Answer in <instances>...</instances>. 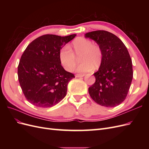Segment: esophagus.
Instances as JSON below:
<instances>
[{
	"mask_svg": "<svg viewBox=\"0 0 149 149\" xmlns=\"http://www.w3.org/2000/svg\"><path fill=\"white\" fill-rule=\"evenodd\" d=\"M84 76V74H76V78H80V77H83V76Z\"/></svg>",
	"mask_w": 149,
	"mask_h": 149,
	"instance_id": "1",
	"label": "esophagus"
}]
</instances>
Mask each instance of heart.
<instances>
[{"label":"heart","mask_w":149,"mask_h":149,"mask_svg":"<svg viewBox=\"0 0 149 149\" xmlns=\"http://www.w3.org/2000/svg\"><path fill=\"white\" fill-rule=\"evenodd\" d=\"M73 51L65 45L63 47L59 52V59L61 65L66 70L70 71L74 69L77 59L76 56H79L82 61L76 68L78 73H87L92 71L94 67L98 68L102 61V51L96 43H93L91 40L80 37L72 43Z\"/></svg>","instance_id":"heart-1"}]
</instances>
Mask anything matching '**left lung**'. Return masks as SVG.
<instances>
[{
    "label": "left lung",
    "instance_id": "left-lung-1",
    "mask_svg": "<svg viewBox=\"0 0 149 149\" xmlns=\"http://www.w3.org/2000/svg\"><path fill=\"white\" fill-rule=\"evenodd\" d=\"M84 37L95 41L103 55L100 68L93 74L96 81L88 89L89 95L101 106H118L126 98L133 78L127 49L117 36L105 30L91 31Z\"/></svg>",
    "mask_w": 149,
    "mask_h": 149
}]
</instances>
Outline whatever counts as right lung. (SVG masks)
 I'll return each mask as SVG.
<instances>
[{"label":"right lung","mask_w":149,"mask_h":149,"mask_svg":"<svg viewBox=\"0 0 149 149\" xmlns=\"http://www.w3.org/2000/svg\"><path fill=\"white\" fill-rule=\"evenodd\" d=\"M76 35H44L25 49L18 66V78L22 91L31 104L52 107L66 95L68 84L74 75L63 68L59 52Z\"/></svg>","instance_id":"1"}]
</instances>
